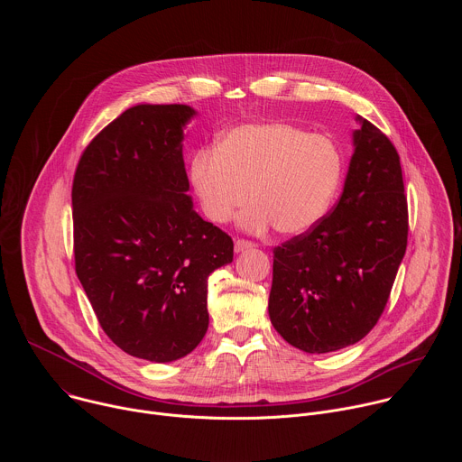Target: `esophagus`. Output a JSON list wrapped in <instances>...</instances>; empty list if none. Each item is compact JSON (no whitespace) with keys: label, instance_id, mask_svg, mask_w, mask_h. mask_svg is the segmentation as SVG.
Wrapping results in <instances>:
<instances>
[{"label":"esophagus","instance_id":"1","mask_svg":"<svg viewBox=\"0 0 462 462\" xmlns=\"http://www.w3.org/2000/svg\"><path fill=\"white\" fill-rule=\"evenodd\" d=\"M255 245L252 243V241H246V239H236V245H234V248H236V252L239 254V252H245V250H250V248H254Z\"/></svg>","mask_w":462,"mask_h":462}]
</instances>
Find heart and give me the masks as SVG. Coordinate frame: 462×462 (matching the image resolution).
I'll list each match as a JSON object with an SVG mask.
<instances>
[{
  "mask_svg": "<svg viewBox=\"0 0 462 462\" xmlns=\"http://www.w3.org/2000/svg\"><path fill=\"white\" fill-rule=\"evenodd\" d=\"M344 173L338 144L327 135L282 122L236 125L189 159V184L212 223H228L237 210L255 201L243 216L248 230L276 225L282 234L310 230L331 208Z\"/></svg>",
  "mask_w": 462,
  "mask_h": 462,
  "instance_id": "1",
  "label": "heart"
}]
</instances>
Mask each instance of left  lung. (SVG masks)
<instances>
[{
    "mask_svg": "<svg viewBox=\"0 0 462 462\" xmlns=\"http://www.w3.org/2000/svg\"><path fill=\"white\" fill-rule=\"evenodd\" d=\"M358 122L337 207L274 248L269 316L305 353L338 351L371 331L408 246L401 157L374 124Z\"/></svg>",
    "mask_w": 462,
    "mask_h": 462,
    "instance_id": "8db88e82",
    "label": "left lung"
}]
</instances>
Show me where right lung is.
<instances>
[{
	"instance_id": "right-lung-1",
	"label": "right lung",
	"mask_w": 462,
	"mask_h": 462,
	"mask_svg": "<svg viewBox=\"0 0 462 462\" xmlns=\"http://www.w3.org/2000/svg\"><path fill=\"white\" fill-rule=\"evenodd\" d=\"M182 104L125 109L84 150L73 179L77 276L109 340L173 362L208 328V276L234 241L193 210L182 161Z\"/></svg>"
}]
</instances>
